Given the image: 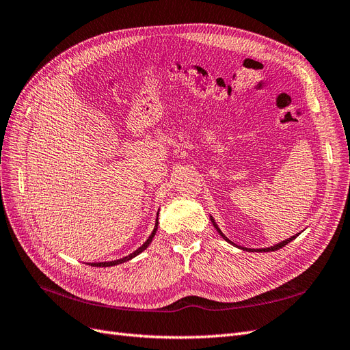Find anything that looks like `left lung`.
Returning a JSON list of instances; mask_svg holds the SVG:
<instances>
[{"instance_id":"obj_1","label":"left lung","mask_w":350,"mask_h":350,"mask_svg":"<svg viewBox=\"0 0 350 350\" xmlns=\"http://www.w3.org/2000/svg\"><path fill=\"white\" fill-rule=\"evenodd\" d=\"M210 220H211V224H213V226L216 228V230H217L219 234H220V237L224 238L225 241H228L229 243H232V245H235V247H238V248H241V250H243V251H251V252H270V251H276V250H280V248H283L284 245H288V243H289L291 241H293L296 237L299 235V234H298V235H293V237H291V238H288V239H284V241H282V242L276 243V245L269 247V248H258V250H254V248H245V247H239V245H237V243H234V242H232L229 238H226V237H225V234H224V232H221V230H220V228L217 226V224H216V221H215L213 216H210Z\"/></svg>"}]
</instances>
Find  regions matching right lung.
Returning <instances> with one entry per match:
<instances>
[{"label": "right lung", "mask_w": 350, "mask_h": 350, "mask_svg": "<svg viewBox=\"0 0 350 350\" xmlns=\"http://www.w3.org/2000/svg\"><path fill=\"white\" fill-rule=\"evenodd\" d=\"M157 216H159V213H157ZM159 219H156V224H154V228H153V232H152V235L147 238V241L143 243V245L139 248V250H135L134 252H131L130 256H126V257H124V258H120V260H113V261H102V262H90L92 266H94V267H111V266H116V264H122V262H125V261H129V260H131V258H134V257H137L139 256L140 252H143L147 247L150 245V242L153 241V238H154V235H156V230H157V225H159V221H157Z\"/></svg>", "instance_id": "obj_1"}]
</instances>
